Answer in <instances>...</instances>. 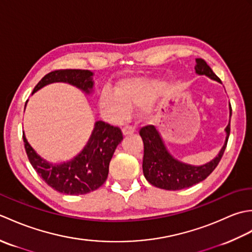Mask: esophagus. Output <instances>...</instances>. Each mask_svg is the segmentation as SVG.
I'll use <instances>...</instances> for the list:
<instances>
[{"mask_svg": "<svg viewBox=\"0 0 252 252\" xmlns=\"http://www.w3.org/2000/svg\"><path fill=\"white\" fill-rule=\"evenodd\" d=\"M135 132V127L133 126H126L125 127L122 129V133L123 135H130L132 133Z\"/></svg>", "mask_w": 252, "mask_h": 252, "instance_id": "obj_1", "label": "esophagus"}]
</instances>
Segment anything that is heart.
Returning <instances> with one entry per match:
<instances>
[{"label":"heart","mask_w":252,"mask_h":252,"mask_svg":"<svg viewBox=\"0 0 252 252\" xmlns=\"http://www.w3.org/2000/svg\"><path fill=\"white\" fill-rule=\"evenodd\" d=\"M154 96V87L140 79L122 80L118 83L116 93L106 90L100 95V107L116 118H123L129 109L147 105Z\"/></svg>","instance_id":"obj_1"}]
</instances>
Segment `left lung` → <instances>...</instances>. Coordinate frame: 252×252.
I'll return each instance as SVG.
<instances>
[{
    "label": "left lung",
    "instance_id": "8db88e82",
    "mask_svg": "<svg viewBox=\"0 0 252 252\" xmlns=\"http://www.w3.org/2000/svg\"><path fill=\"white\" fill-rule=\"evenodd\" d=\"M195 70L197 74H205L212 80L221 82L220 78L212 71L202 58H196ZM229 116H232V107L229 104ZM231 131V125L225 129L226 140L218 156L210 162L202 165H191L174 159L164 146L161 136L154 126H143L140 135L144 143L143 172L145 179L152 185L167 190H179L187 189L205 180L211 174L220 162Z\"/></svg>",
    "mask_w": 252,
    "mask_h": 252
}]
</instances>
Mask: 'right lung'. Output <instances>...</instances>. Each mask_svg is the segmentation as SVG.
Segmentation results:
<instances>
[{
	"label": "right lung",
	"mask_w": 252,
	"mask_h": 252,
	"mask_svg": "<svg viewBox=\"0 0 252 252\" xmlns=\"http://www.w3.org/2000/svg\"><path fill=\"white\" fill-rule=\"evenodd\" d=\"M92 76L93 72L83 69L51 71L40 80L32 94L54 82L69 83L90 94L94 84ZM23 138L31 165L47 185L62 194L83 195L97 189L105 183L112 155L123 136L120 127L104 121L95 122L92 135L82 152L70 161L60 164H52L40 157L27 141L25 133Z\"/></svg>",
	"instance_id": "obj_1"
}]
</instances>
